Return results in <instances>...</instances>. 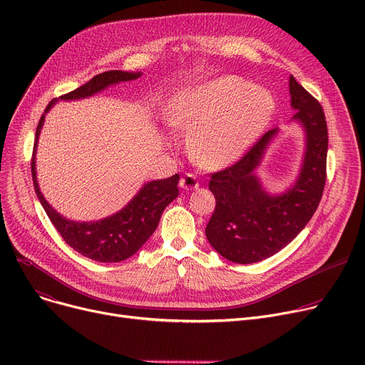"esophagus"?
Wrapping results in <instances>:
<instances>
[{"mask_svg": "<svg viewBox=\"0 0 365 365\" xmlns=\"http://www.w3.org/2000/svg\"><path fill=\"white\" fill-rule=\"evenodd\" d=\"M179 185H180V187H182V189H186V190L197 189V187L200 186L198 179H197L194 175H190V173H187V175H185V176L180 179Z\"/></svg>", "mask_w": 365, "mask_h": 365, "instance_id": "esophagus-1", "label": "esophagus"}]
</instances>
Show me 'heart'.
I'll use <instances>...</instances> for the list:
<instances>
[{
    "instance_id": "obj_1",
    "label": "heart",
    "mask_w": 365,
    "mask_h": 365,
    "mask_svg": "<svg viewBox=\"0 0 365 365\" xmlns=\"http://www.w3.org/2000/svg\"><path fill=\"white\" fill-rule=\"evenodd\" d=\"M275 113L272 93L235 75L180 90L171 99L168 121L190 130L189 152L202 167L237 161L269 125Z\"/></svg>"
}]
</instances>
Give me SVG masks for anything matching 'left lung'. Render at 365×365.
<instances>
[{"mask_svg":"<svg viewBox=\"0 0 365 365\" xmlns=\"http://www.w3.org/2000/svg\"><path fill=\"white\" fill-rule=\"evenodd\" d=\"M292 121L304 131V155L296 182L281 194L263 189L256 168L278 128L264 133L234 165L213 173L208 189L216 198L205 237L215 250L235 263H255L290 244L314 216L325 186L329 131L319 102L290 76Z\"/></svg>","mask_w":365,"mask_h":365,"instance_id":"obj_1","label":"left lung"}]
</instances>
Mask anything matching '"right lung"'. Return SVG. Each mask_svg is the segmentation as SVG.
I'll return each mask as SVG.
<instances>
[{
	"label": "right lung",
	"instance_id": "right-lung-1",
	"mask_svg": "<svg viewBox=\"0 0 365 365\" xmlns=\"http://www.w3.org/2000/svg\"><path fill=\"white\" fill-rule=\"evenodd\" d=\"M140 72H124V71H108L86 83L84 86L75 88L73 91L61 96L62 101H76L90 98V96L105 90L109 86L118 84L123 81H133L139 78ZM56 103V99L51 101L44 113L41 115L40 123H38L35 142H34V153L31 161V171L34 187L38 200L44 207L46 213L57 232L65 240L68 245H71L75 252L80 255L96 260V262H121L131 257L139 248L148 241V238L155 231L164 208L179 195V175L171 176L168 179L152 180L142 186V189L136 194L123 210L109 217H105L98 222H73L62 215L46 201L41 194L40 186L36 182L35 171V152L38 145V138L46 120V113Z\"/></svg>",
	"mask_w": 365,
	"mask_h": 365
}]
</instances>
